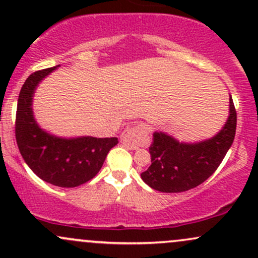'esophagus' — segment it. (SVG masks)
<instances>
[{"mask_svg":"<svg viewBox=\"0 0 258 258\" xmlns=\"http://www.w3.org/2000/svg\"><path fill=\"white\" fill-rule=\"evenodd\" d=\"M149 128L146 125L127 127L121 135V142L127 149L136 150L149 142Z\"/></svg>","mask_w":258,"mask_h":258,"instance_id":"obj_1","label":"esophagus"}]
</instances>
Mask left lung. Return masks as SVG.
Returning <instances> with one entry per match:
<instances>
[{
    "label": "left lung",
    "mask_w": 258,
    "mask_h": 258,
    "mask_svg": "<svg viewBox=\"0 0 258 258\" xmlns=\"http://www.w3.org/2000/svg\"><path fill=\"white\" fill-rule=\"evenodd\" d=\"M236 111L229 94V114L223 127L205 141L179 142L168 133L155 131L149 147L152 165L141 173L150 188L162 193H180L195 188L217 170L232 147Z\"/></svg>",
    "instance_id": "left-lung-1"
}]
</instances>
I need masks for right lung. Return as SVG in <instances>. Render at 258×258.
<instances>
[{
    "mask_svg": "<svg viewBox=\"0 0 258 258\" xmlns=\"http://www.w3.org/2000/svg\"><path fill=\"white\" fill-rule=\"evenodd\" d=\"M60 65L31 74L20 90L17 105L16 138L19 152L31 171L41 179L61 188H74L99 172L117 138L59 137L42 127L34 116L35 92L38 85Z\"/></svg>",
    "mask_w": 258,
    "mask_h": 258,
    "instance_id": "right-lung-1",
    "label": "right lung"
}]
</instances>
